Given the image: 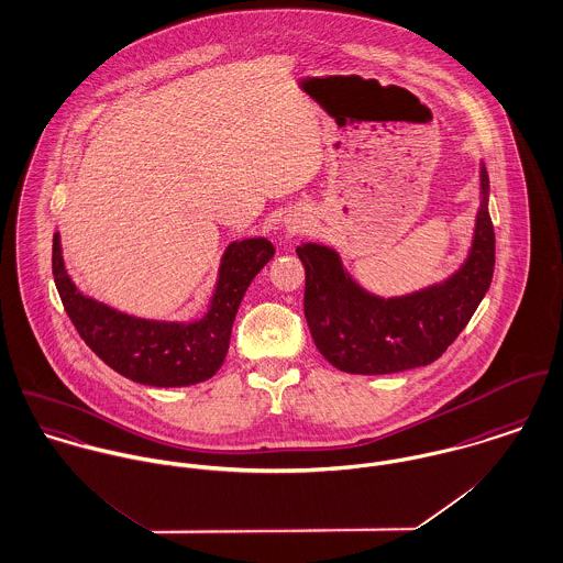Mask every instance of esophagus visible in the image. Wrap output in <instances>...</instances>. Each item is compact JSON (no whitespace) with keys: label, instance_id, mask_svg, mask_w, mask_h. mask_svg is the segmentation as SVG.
Returning a JSON list of instances; mask_svg holds the SVG:
<instances>
[{"label":"esophagus","instance_id":"34e87169","mask_svg":"<svg viewBox=\"0 0 563 563\" xmlns=\"http://www.w3.org/2000/svg\"><path fill=\"white\" fill-rule=\"evenodd\" d=\"M294 229H296V227H294Z\"/></svg>","mask_w":563,"mask_h":563}]
</instances>
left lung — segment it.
<instances>
[{
	"instance_id": "1",
	"label": "left lung",
	"mask_w": 563,
	"mask_h": 563,
	"mask_svg": "<svg viewBox=\"0 0 563 563\" xmlns=\"http://www.w3.org/2000/svg\"><path fill=\"white\" fill-rule=\"evenodd\" d=\"M479 184L482 202L466 261L446 280L426 289L379 298L347 274L339 252L321 244L296 249L307 272V323L330 365L347 374H397L434 363L457 339L484 300L495 272L490 181L484 164Z\"/></svg>"
}]
</instances>
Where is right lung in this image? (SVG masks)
Here are the masks:
<instances>
[{"mask_svg": "<svg viewBox=\"0 0 563 563\" xmlns=\"http://www.w3.org/2000/svg\"><path fill=\"white\" fill-rule=\"evenodd\" d=\"M272 256L265 238L229 244L209 309L194 321L142 319L84 296L66 274L60 233H54L52 267L64 311L86 345L117 374L170 388L205 382L222 367L242 298Z\"/></svg>", "mask_w": 563, "mask_h": 563, "instance_id": "obj_1", "label": "right lung"}]
</instances>
